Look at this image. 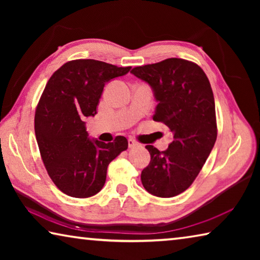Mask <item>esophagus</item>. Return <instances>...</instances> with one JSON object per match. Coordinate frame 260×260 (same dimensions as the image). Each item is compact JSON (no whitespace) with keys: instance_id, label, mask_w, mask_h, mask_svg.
<instances>
[{"instance_id":"obj_1","label":"esophagus","mask_w":260,"mask_h":260,"mask_svg":"<svg viewBox=\"0 0 260 260\" xmlns=\"http://www.w3.org/2000/svg\"><path fill=\"white\" fill-rule=\"evenodd\" d=\"M138 146H139V143L136 142L135 140L128 139V147H129V148H134V147H138Z\"/></svg>"}]
</instances>
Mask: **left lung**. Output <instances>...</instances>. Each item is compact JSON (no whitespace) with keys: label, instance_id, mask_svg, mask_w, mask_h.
Returning <instances> with one entry per match:
<instances>
[{"label":"left lung","instance_id":"8db88e82","mask_svg":"<svg viewBox=\"0 0 260 260\" xmlns=\"http://www.w3.org/2000/svg\"><path fill=\"white\" fill-rule=\"evenodd\" d=\"M131 73L151 87L158 103L152 119L173 133L164 151L146 146L151 160L141 181L153 196H177L190 187L217 140L212 88L199 65L182 58L138 67Z\"/></svg>","mask_w":260,"mask_h":260}]
</instances>
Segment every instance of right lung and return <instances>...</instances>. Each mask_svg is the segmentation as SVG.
Here are the masks:
<instances>
[{"label": "right lung", "instance_id": "1", "mask_svg": "<svg viewBox=\"0 0 260 260\" xmlns=\"http://www.w3.org/2000/svg\"><path fill=\"white\" fill-rule=\"evenodd\" d=\"M129 70L76 59L60 67L46 85L35 111V136L48 174L69 196L87 199L98 193L109 164L128 147L125 136L109 143L90 139L83 120L96 114L105 83Z\"/></svg>", "mask_w": 260, "mask_h": 260}]
</instances>
